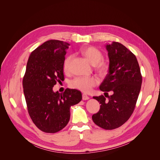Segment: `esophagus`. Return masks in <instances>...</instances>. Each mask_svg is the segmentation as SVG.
I'll use <instances>...</instances> for the list:
<instances>
[{"instance_id": "esophagus-1", "label": "esophagus", "mask_w": 160, "mask_h": 160, "mask_svg": "<svg viewBox=\"0 0 160 160\" xmlns=\"http://www.w3.org/2000/svg\"><path fill=\"white\" fill-rule=\"evenodd\" d=\"M88 99H89V97L87 95H86V94H82V100L86 101Z\"/></svg>"}]
</instances>
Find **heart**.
<instances>
[{"instance_id": "1", "label": "heart", "mask_w": 160, "mask_h": 160, "mask_svg": "<svg viewBox=\"0 0 160 160\" xmlns=\"http://www.w3.org/2000/svg\"><path fill=\"white\" fill-rule=\"evenodd\" d=\"M80 52L86 58H87L91 64L95 66L97 72L101 74H105L108 72V66L103 61H101L103 59V54L102 52L95 47H87L82 48ZM72 59V55H68L63 61V68L65 72H68L69 69L71 61ZM98 84V80L97 78L81 76L78 77L72 81L71 87L80 91L88 92L91 91V89L95 87Z\"/></svg>"}]
</instances>
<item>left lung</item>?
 Masks as SVG:
<instances>
[{
    "label": "left lung",
    "instance_id": "1",
    "mask_svg": "<svg viewBox=\"0 0 160 160\" xmlns=\"http://www.w3.org/2000/svg\"><path fill=\"white\" fill-rule=\"evenodd\" d=\"M109 60V72L100 85L101 91L107 93L93 97L101 104L99 112L92 119L95 124L105 130L121 126L132 115L142 84V76L137 57L124 45L112 42L105 45Z\"/></svg>",
    "mask_w": 160,
    "mask_h": 160
}]
</instances>
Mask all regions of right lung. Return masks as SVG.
Segmentation results:
<instances>
[{"instance_id": "obj_1", "label": "right lung", "mask_w": 160, "mask_h": 160, "mask_svg": "<svg viewBox=\"0 0 160 160\" xmlns=\"http://www.w3.org/2000/svg\"><path fill=\"white\" fill-rule=\"evenodd\" d=\"M69 44L51 40L32 52L23 79L28 113L34 124L47 133H55L68 124L71 106L82 100V93L67 88L63 93L52 90L63 80V61Z\"/></svg>"}]
</instances>
